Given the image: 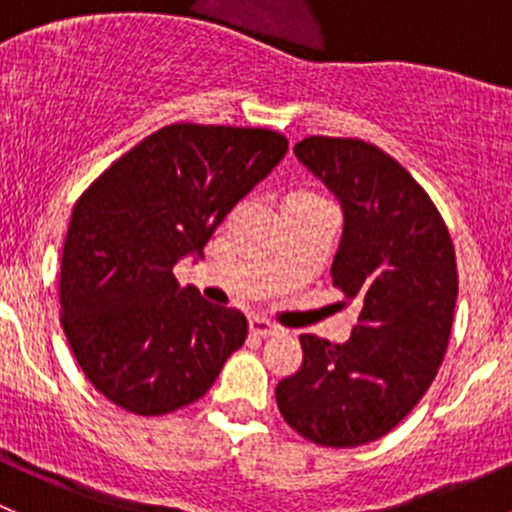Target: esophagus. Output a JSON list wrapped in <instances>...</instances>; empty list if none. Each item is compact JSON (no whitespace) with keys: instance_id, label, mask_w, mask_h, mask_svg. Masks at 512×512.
<instances>
[{"instance_id":"1","label":"esophagus","mask_w":512,"mask_h":512,"mask_svg":"<svg viewBox=\"0 0 512 512\" xmlns=\"http://www.w3.org/2000/svg\"><path fill=\"white\" fill-rule=\"evenodd\" d=\"M280 332L282 329L277 327V324L267 322V319H260V317L250 319V334H255V337L267 339V337H275V334H280Z\"/></svg>"}]
</instances>
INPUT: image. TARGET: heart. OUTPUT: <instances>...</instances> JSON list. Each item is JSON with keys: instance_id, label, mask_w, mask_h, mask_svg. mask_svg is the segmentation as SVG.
Instances as JSON below:
<instances>
[{"instance_id": "1", "label": "heart", "mask_w": 512, "mask_h": 512, "mask_svg": "<svg viewBox=\"0 0 512 512\" xmlns=\"http://www.w3.org/2000/svg\"><path fill=\"white\" fill-rule=\"evenodd\" d=\"M317 195L307 193V190H292V193L285 195L282 200V210L285 208H297V205H309V203H317Z\"/></svg>"}]
</instances>
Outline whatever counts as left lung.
Returning a JSON list of instances; mask_svg holds the SVG:
<instances>
[{
	"label": "left lung",
	"instance_id": "1",
	"mask_svg": "<svg viewBox=\"0 0 512 512\" xmlns=\"http://www.w3.org/2000/svg\"><path fill=\"white\" fill-rule=\"evenodd\" d=\"M294 156L342 205L332 282L359 322L344 344L302 334V366L275 396L299 436L352 448L399 426L436 379L458 297L456 250L426 190L381 148L309 136Z\"/></svg>",
	"mask_w": 512,
	"mask_h": 512
}]
</instances>
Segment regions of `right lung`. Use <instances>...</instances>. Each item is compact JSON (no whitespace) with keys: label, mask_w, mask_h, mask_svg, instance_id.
Listing matches in <instances>:
<instances>
[{"label":"right lung","mask_w":512,"mask_h":512,"mask_svg":"<svg viewBox=\"0 0 512 512\" xmlns=\"http://www.w3.org/2000/svg\"><path fill=\"white\" fill-rule=\"evenodd\" d=\"M267 128L173 123L143 138L74 205L61 255V324L96 391L138 416L208 394L247 319L173 275L285 158Z\"/></svg>","instance_id":"obj_1"}]
</instances>
